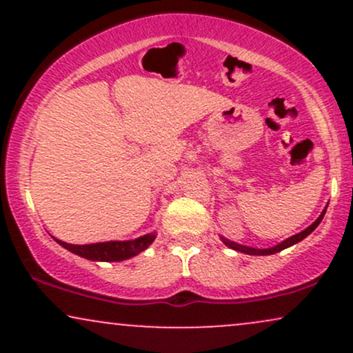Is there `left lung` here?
<instances>
[{
  "label": "left lung",
  "instance_id": "8db88e82",
  "mask_svg": "<svg viewBox=\"0 0 353 353\" xmlns=\"http://www.w3.org/2000/svg\"><path fill=\"white\" fill-rule=\"evenodd\" d=\"M323 216H325V210H323V212L320 214V217L314 222V224L310 225V228H307L305 230H302V232H299V234H295V236L289 237V239H287V241L281 242V244H279V245L269 247V249H254V247H245V245L236 244V242H230V241H228V239H222V241H224V244L228 245V247H230V249L239 250V252H244V254H249V255H270V254H275V252H281V250L287 249V247H290V245H294V244H297V242H301L302 239H305L312 232V230H314L320 224V221H322Z\"/></svg>",
  "mask_w": 353,
  "mask_h": 353
}]
</instances>
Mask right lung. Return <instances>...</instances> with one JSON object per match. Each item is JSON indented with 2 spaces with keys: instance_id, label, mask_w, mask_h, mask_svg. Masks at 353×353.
<instances>
[{
  "instance_id": "right-lung-1",
  "label": "right lung",
  "mask_w": 353,
  "mask_h": 353,
  "mask_svg": "<svg viewBox=\"0 0 353 353\" xmlns=\"http://www.w3.org/2000/svg\"><path fill=\"white\" fill-rule=\"evenodd\" d=\"M154 239H156L154 234H148V236L134 239V241L99 242V244H88V245L66 244V242L58 241V239H56V242H58L59 245H63L64 249L71 250L72 254L81 255V257L89 259V261L117 262L143 252L144 249H148V247L152 244Z\"/></svg>"
}]
</instances>
